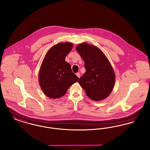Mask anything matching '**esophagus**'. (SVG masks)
<instances>
[{
	"mask_svg": "<svg viewBox=\"0 0 150 150\" xmlns=\"http://www.w3.org/2000/svg\"><path fill=\"white\" fill-rule=\"evenodd\" d=\"M76 75H77V76L79 77V79L80 78V76H81V74H80V73H79V72H78V73H76Z\"/></svg>",
	"mask_w": 150,
	"mask_h": 150,
	"instance_id": "34e87169",
	"label": "esophagus"
}]
</instances>
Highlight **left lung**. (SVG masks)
<instances>
[{
	"mask_svg": "<svg viewBox=\"0 0 150 150\" xmlns=\"http://www.w3.org/2000/svg\"><path fill=\"white\" fill-rule=\"evenodd\" d=\"M76 50L85 62L86 72L79 83L87 96L94 101L102 100L112 92L115 74L107 57L99 48L87 43L79 44Z\"/></svg>",
	"mask_w": 150,
	"mask_h": 150,
	"instance_id": "left-lung-1",
	"label": "left lung"
}]
</instances>
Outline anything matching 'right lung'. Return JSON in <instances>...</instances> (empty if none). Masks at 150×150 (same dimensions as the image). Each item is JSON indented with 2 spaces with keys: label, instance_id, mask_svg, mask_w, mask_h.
Wrapping results in <instances>:
<instances>
[{
  "label": "right lung",
  "instance_id": "add662e5",
  "mask_svg": "<svg viewBox=\"0 0 150 150\" xmlns=\"http://www.w3.org/2000/svg\"><path fill=\"white\" fill-rule=\"evenodd\" d=\"M73 46L71 42L59 43L51 48L44 57L38 79L43 92L50 98L63 96L79 80L71 71V65L65 60Z\"/></svg>",
  "mask_w": 150,
  "mask_h": 150
}]
</instances>
